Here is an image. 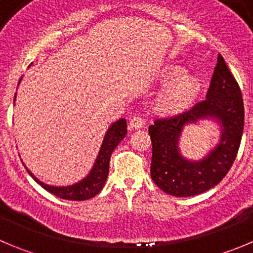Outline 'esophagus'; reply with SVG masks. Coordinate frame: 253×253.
<instances>
[{"label":"esophagus","instance_id":"esophagus-1","mask_svg":"<svg viewBox=\"0 0 253 253\" xmlns=\"http://www.w3.org/2000/svg\"><path fill=\"white\" fill-rule=\"evenodd\" d=\"M143 124H145V121H143L142 117H140V116H133L131 121H129V127L132 129H138L141 127H143Z\"/></svg>","mask_w":253,"mask_h":253}]
</instances>
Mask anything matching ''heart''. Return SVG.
I'll return each instance as SVG.
<instances>
[{
	"mask_svg": "<svg viewBox=\"0 0 253 253\" xmlns=\"http://www.w3.org/2000/svg\"><path fill=\"white\" fill-rule=\"evenodd\" d=\"M181 75V71L171 72L169 77L174 79ZM198 91V84L192 77H182L169 87L164 96V102L169 108H180L190 102Z\"/></svg>",
	"mask_w": 253,
	"mask_h": 253,
	"instance_id": "b5f03b06",
	"label": "heart"
}]
</instances>
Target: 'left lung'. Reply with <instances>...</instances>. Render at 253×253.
Wrapping results in <instances>:
<instances>
[{"instance_id": "obj_1", "label": "left lung", "mask_w": 253, "mask_h": 253, "mask_svg": "<svg viewBox=\"0 0 253 253\" xmlns=\"http://www.w3.org/2000/svg\"><path fill=\"white\" fill-rule=\"evenodd\" d=\"M204 118L220 122V143L202 160L190 162L179 153V134L185 124ZM244 124L245 108L240 86L218 53L206 100L171 117L156 119L148 127L152 141L151 178L164 192L176 197L200 195L214 187L235 162Z\"/></svg>"}]
</instances>
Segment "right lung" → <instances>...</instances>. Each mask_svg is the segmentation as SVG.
<instances>
[{
  "instance_id": "right-lung-1",
  "label": "right lung",
  "mask_w": 253,
  "mask_h": 253,
  "mask_svg": "<svg viewBox=\"0 0 253 253\" xmlns=\"http://www.w3.org/2000/svg\"><path fill=\"white\" fill-rule=\"evenodd\" d=\"M16 98V94H15ZM127 133V124L125 119H120L110 126V128L106 132V136L103 138L102 146L98 152L97 159L92 167L91 172L84 177V180L80 182L75 183L71 186H63V187H57V186H49L46 183L41 182L39 178L30 172L27 169V172L30 176L36 181L39 185L46 191L51 192L52 195L57 196L62 200H71V201H84L89 198L94 197L97 195L102 187L105 186L106 180L108 176V167H110V159L112 155L113 150L117 147L120 142L124 140V137Z\"/></svg>"
}]
</instances>
